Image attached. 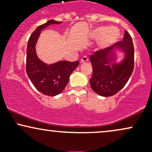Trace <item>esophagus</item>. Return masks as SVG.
<instances>
[{
	"label": "esophagus",
	"instance_id": "1",
	"mask_svg": "<svg viewBox=\"0 0 152 152\" xmlns=\"http://www.w3.org/2000/svg\"><path fill=\"white\" fill-rule=\"evenodd\" d=\"M88 61V56H83L81 59V63H85L86 61Z\"/></svg>",
	"mask_w": 152,
	"mask_h": 152
}]
</instances>
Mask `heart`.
Segmentation results:
<instances>
[{
	"mask_svg": "<svg viewBox=\"0 0 152 152\" xmlns=\"http://www.w3.org/2000/svg\"><path fill=\"white\" fill-rule=\"evenodd\" d=\"M119 33L115 28H111L108 29L107 27H100L94 31L92 36L93 38H98L102 36L101 44L103 46H106L110 43H112L117 39Z\"/></svg>",
	"mask_w": 152,
	"mask_h": 152,
	"instance_id": "heart-1",
	"label": "heart"
}]
</instances>
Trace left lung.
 Wrapping results in <instances>:
<instances>
[{
  "instance_id": "1",
  "label": "left lung",
  "mask_w": 152,
  "mask_h": 152,
  "mask_svg": "<svg viewBox=\"0 0 152 152\" xmlns=\"http://www.w3.org/2000/svg\"><path fill=\"white\" fill-rule=\"evenodd\" d=\"M115 48L125 53V58L121 64L115 61ZM93 74L90 79L91 88L102 96H111L117 94L129 79L134 70V48L132 38L128 31H124L123 41L113 46L96 51L90 56Z\"/></svg>"
}]
</instances>
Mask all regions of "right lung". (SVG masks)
Here are the masks:
<instances>
[{
  "label": "right lung",
  "instance_id": "add662e5",
  "mask_svg": "<svg viewBox=\"0 0 152 152\" xmlns=\"http://www.w3.org/2000/svg\"><path fill=\"white\" fill-rule=\"evenodd\" d=\"M61 21L50 20L37 27L31 35L26 50V73L36 89L46 96H54L61 93L69 81L71 73L78 66V61L74 62L58 61L47 65L38 58L35 46L41 31L51 24Z\"/></svg>",
  "mask_w": 152,
  "mask_h": 152
}]
</instances>
